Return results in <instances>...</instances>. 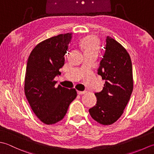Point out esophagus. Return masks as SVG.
Listing matches in <instances>:
<instances>
[{
  "instance_id": "1",
  "label": "esophagus",
  "mask_w": 154,
  "mask_h": 154,
  "mask_svg": "<svg viewBox=\"0 0 154 154\" xmlns=\"http://www.w3.org/2000/svg\"><path fill=\"white\" fill-rule=\"evenodd\" d=\"M86 92V91H79V90L77 91V93L78 94H80V95L84 94H85Z\"/></svg>"
}]
</instances>
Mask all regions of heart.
Listing matches in <instances>:
<instances>
[{"instance_id":"1","label":"heart","mask_w":154,"mask_h":154,"mask_svg":"<svg viewBox=\"0 0 154 154\" xmlns=\"http://www.w3.org/2000/svg\"><path fill=\"white\" fill-rule=\"evenodd\" d=\"M80 45L84 53L90 52H98L99 50V40L95 36H87L81 39Z\"/></svg>"}]
</instances>
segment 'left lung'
Here are the masks:
<instances>
[{
  "mask_svg": "<svg viewBox=\"0 0 154 154\" xmlns=\"http://www.w3.org/2000/svg\"><path fill=\"white\" fill-rule=\"evenodd\" d=\"M106 51L98 70L105 84L101 92L95 93L97 102L89 113L98 123L108 125L123 114L134 82L132 64L126 49L110 36L106 37Z\"/></svg>",
  "mask_w": 154,
  "mask_h": 154,
  "instance_id": "obj_1",
  "label": "left lung"
}]
</instances>
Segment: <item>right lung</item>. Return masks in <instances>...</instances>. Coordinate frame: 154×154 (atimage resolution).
Wrapping results in <instances>:
<instances>
[{
    "label": "right lung",
    "instance_id": "add662e5",
    "mask_svg": "<svg viewBox=\"0 0 154 154\" xmlns=\"http://www.w3.org/2000/svg\"><path fill=\"white\" fill-rule=\"evenodd\" d=\"M72 34H60L43 40L34 47L28 59L25 96L34 114L47 125L62 120L77 96L76 89L56 86L54 80L61 74L59 69L64 64V56Z\"/></svg>",
    "mask_w": 154,
    "mask_h": 154
}]
</instances>
